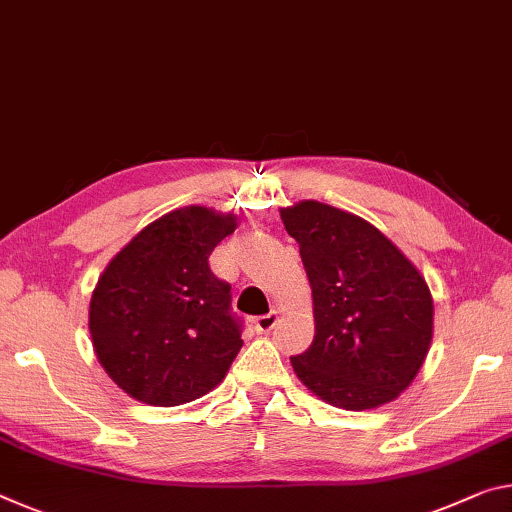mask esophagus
Returning a JSON list of instances; mask_svg holds the SVG:
<instances>
[{
	"mask_svg": "<svg viewBox=\"0 0 512 512\" xmlns=\"http://www.w3.org/2000/svg\"><path fill=\"white\" fill-rule=\"evenodd\" d=\"M278 319H280V314L275 312V310L269 312V314L257 316V319L253 321V323H255V330H257V332H269V330H273L275 323H278Z\"/></svg>",
	"mask_w": 512,
	"mask_h": 512,
	"instance_id": "34e87169",
	"label": "esophagus"
}]
</instances>
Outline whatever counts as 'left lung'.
Returning a JSON list of instances; mask_svg holds the SVG:
<instances>
[{"label":"left lung","mask_w":512,"mask_h":512,"mask_svg":"<svg viewBox=\"0 0 512 512\" xmlns=\"http://www.w3.org/2000/svg\"><path fill=\"white\" fill-rule=\"evenodd\" d=\"M314 300V342L296 376L335 408L373 410L415 380L433 339L424 275L364 218L303 200L280 209Z\"/></svg>","instance_id":"left-lung-1"}]
</instances>
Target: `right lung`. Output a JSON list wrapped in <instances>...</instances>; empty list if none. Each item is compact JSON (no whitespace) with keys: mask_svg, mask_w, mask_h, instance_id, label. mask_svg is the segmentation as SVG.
I'll use <instances>...</instances> for the list:
<instances>
[{"mask_svg":"<svg viewBox=\"0 0 512 512\" xmlns=\"http://www.w3.org/2000/svg\"><path fill=\"white\" fill-rule=\"evenodd\" d=\"M237 216L191 205L136 234L97 280L88 310L95 355L136 401L182 405L221 383L237 358L241 321L209 255Z\"/></svg>","mask_w":512,"mask_h":512,"instance_id":"1","label":"right lung"}]
</instances>
